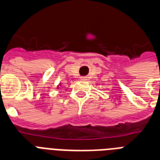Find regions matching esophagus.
<instances>
[{
	"mask_svg": "<svg viewBox=\"0 0 160 160\" xmlns=\"http://www.w3.org/2000/svg\"><path fill=\"white\" fill-rule=\"evenodd\" d=\"M80 80H86V77H85V76H81V77H80Z\"/></svg>",
	"mask_w": 160,
	"mask_h": 160,
	"instance_id": "obj_1",
	"label": "esophagus"
}]
</instances>
